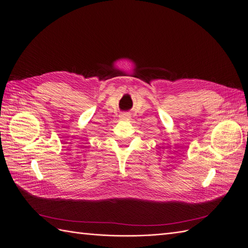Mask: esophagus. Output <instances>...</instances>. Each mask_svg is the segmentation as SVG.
I'll return each instance as SVG.
<instances>
[{
  "label": "esophagus",
  "instance_id": "esophagus-1",
  "mask_svg": "<svg viewBox=\"0 0 248 248\" xmlns=\"http://www.w3.org/2000/svg\"><path fill=\"white\" fill-rule=\"evenodd\" d=\"M121 117H122V118H127V117H128V114H122Z\"/></svg>",
  "mask_w": 248,
  "mask_h": 248
}]
</instances>
